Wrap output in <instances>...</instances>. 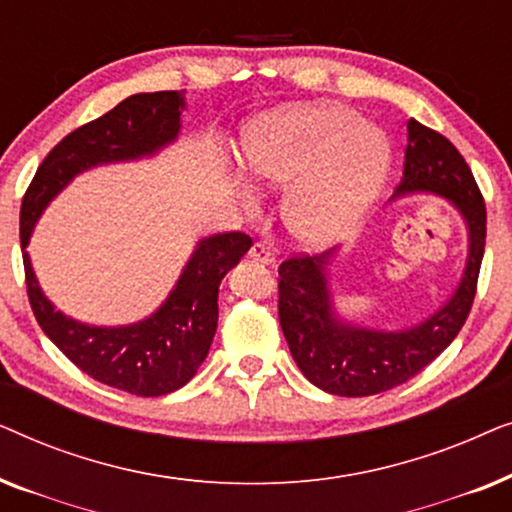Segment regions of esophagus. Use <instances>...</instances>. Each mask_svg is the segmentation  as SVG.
Listing matches in <instances>:
<instances>
[{
  "mask_svg": "<svg viewBox=\"0 0 512 512\" xmlns=\"http://www.w3.org/2000/svg\"><path fill=\"white\" fill-rule=\"evenodd\" d=\"M249 258L258 263H272L275 261V254H272V249L265 242H254L249 249Z\"/></svg>",
  "mask_w": 512,
  "mask_h": 512,
  "instance_id": "34e87169",
  "label": "esophagus"
}]
</instances>
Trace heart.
Here are the masks:
<instances>
[{
	"instance_id": "obj_1",
	"label": "heart",
	"mask_w": 512,
	"mask_h": 512,
	"mask_svg": "<svg viewBox=\"0 0 512 512\" xmlns=\"http://www.w3.org/2000/svg\"><path fill=\"white\" fill-rule=\"evenodd\" d=\"M244 170L256 184L286 188L282 219L298 242L345 237L389 172L391 146L347 107H310L258 118L244 132Z\"/></svg>"
}]
</instances>
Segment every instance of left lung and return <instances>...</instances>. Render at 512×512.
<instances>
[{"label": "left lung", "mask_w": 512, "mask_h": 512, "mask_svg": "<svg viewBox=\"0 0 512 512\" xmlns=\"http://www.w3.org/2000/svg\"><path fill=\"white\" fill-rule=\"evenodd\" d=\"M431 191L454 202L468 226V263L450 303L408 331L342 324L331 310L328 256L296 254L279 265V324L293 361L314 387L335 396H373L408 382L436 359L466 324L485 254L487 209L471 167L450 139L415 118L408 123L403 179L396 195Z\"/></svg>", "instance_id": "obj_1"}]
</instances>
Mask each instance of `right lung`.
<instances>
[{"instance_id": "1", "label": "right lung", "mask_w": 512, "mask_h": 512, "mask_svg": "<svg viewBox=\"0 0 512 512\" xmlns=\"http://www.w3.org/2000/svg\"><path fill=\"white\" fill-rule=\"evenodd\" d=\"M184 90L139 93L58 142L39 165L20 205V247L32 312L55 347L93 380L135 396H163L191 380L205 361L219 319V284L251 247L240 230L205 237L158 312L132 326L100 328L65 317L41 293L27 256L44 207L76 174L100 163L156 153L179 132Z\"/></svg>"}]
</instances>
